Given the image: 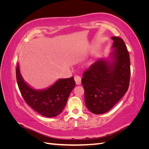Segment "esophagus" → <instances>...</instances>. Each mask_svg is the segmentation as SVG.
<instances>
[{
    "instance_id": "obj_1",
    "label": "esophagus",
    "mask_w": 149,
    "mask_h": 149,
    "mask_svg": "<svg viewBox=\"0 0 149 149\" xmlns=\"http://www.w3.org/2000/svg\"><path fill=\"white\" fill-rule=\"evenodd\" d=\"M74 80L76 84H80L81 83V78L80 76L79 75H75L74 76Z\"/></svg>"
}]
</instances>
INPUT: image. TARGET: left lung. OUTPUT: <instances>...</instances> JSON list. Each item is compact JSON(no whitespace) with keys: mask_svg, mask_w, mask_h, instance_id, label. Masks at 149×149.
I'll use <instances>...</instances> for the list:
<instances>
[{"mask_svg":"<svg viewBox=\"0 0 149 149\" xmlns=\"http://www.w3.org/2000/svg\"><path fill=\"white\" fill-rule=\"evenodd\" d=\"M112 62L99 60L83 74L81 83L88 109L95 114L109 111L127 91L130 76L129 54L124 40L112 37Z\"/></svg>","mask_w":149,"mask_h":149,"instance_id":"obj_1","label":"left lung"}]
</instances>
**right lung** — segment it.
<instances>
[{"mask_svg": "<svg viewBox=\"0 0 149 149\" xmlns=\"http://www.w3.org/2000/svg\"><path fill=\"white\" fill-rule=\"evenodd\" d=\"M16 78L24 100L33 110L43 116L53 118L63 110L70 94L75 86L74 78L60 79L48 89L38 91L30 88L22 78L19 64Z\"/></svg>", "mask_w": 149, "mask_h": 149, "instance_id": "add662e5", "label": "right lung"}]
</instances>
